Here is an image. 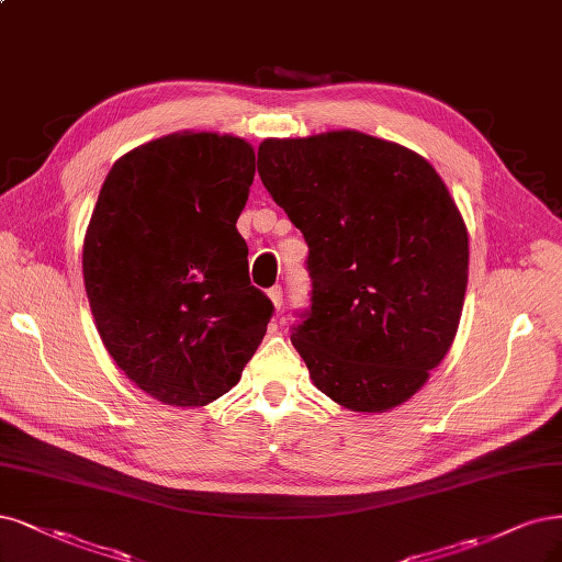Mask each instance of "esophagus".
Wrapping results in <instances>:
<instances>
[{
	"mask_svg": "<svg viewBox=\"0 0 562 562\" xmlns=\"http://www.w3.org/2000/svg\"><path fill=\"white\" fill-rule=\"evenodd\" d=\"M269 300H272L277 312H281V306H283V288L281 285L269 288Z\"/></svg>",
	"mask_w": 562,
	"mask_h": 562,
	"instance_id": "1",
	"label": "esophagus"
}]
</instances>
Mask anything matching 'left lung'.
Segmentation results:
<instances>
[{
  "label": "left lung",
  "instance_id": "8db88e82",
  "mask_svg": "<svg viewBox=\"0 0 562 562\" xmlns=\"http://www.w3.org/2000/svg\"><path fill=\"white\" fill-rule=\"evenodd\" d=\"M258 173L308 244L312 306L293 346L351 412L409 400L458 333L468 227L435 167L356 130L265 139Z\"/></svg>",
  "mask_w": 562,
  "mask_h": 562
}]
</instances>
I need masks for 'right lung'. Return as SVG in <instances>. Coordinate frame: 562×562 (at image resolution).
I'll list each match as a JSON object with an SVG mask.
<instances>
[{
    "instance_id": "obj_1",
    "label": "right lung",
    "mask_w": 562,
    "mask_h": 562,
    "mask_svg": "<svg viewBox=\"0 0 562 562\" xmlns=\"http://www.w3.org/2000/svg\"><path fill=\"white\" fill-rule=\"evenodd\" d=\"M248 142L177 132L115 160L83 241V281L109 356L144 393L204 406L241 379L274 314L250 285L237 218Z\"/></svg>"
}]
</instances>
